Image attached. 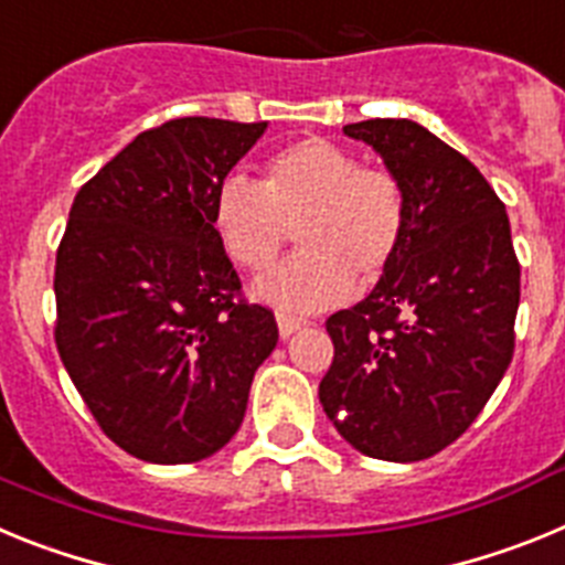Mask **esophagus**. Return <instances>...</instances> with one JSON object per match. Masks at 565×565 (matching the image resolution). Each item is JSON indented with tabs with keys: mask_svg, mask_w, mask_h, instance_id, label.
Returning <instances> with one entry per match:
<instances>
[{
	"mask_svg": "<svg viewBox=\"0 0 565 565\" xmlns=\"http://www.w3.org/2000/svg\"><path fill=\"white\" fill-rule=\"evenodd\" d=\"M302 326H306V319L297 317V313L277 311V328H279V337L282 339H288L291 333H297Z\"/></svg>",
	"mask_w": 565,
	"mask_h": 565,
	"instance_id": "1",
	"label": "esophagus"
}]
</instances>
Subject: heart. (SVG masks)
<instances>
[{"label": "heart", "mask_w": 565, "mask_h": 565, "mask_svg": "<svg viewBox=\"0 0 565 565\" xmlns=\"http://www.w3.org/2000/svg\"><path fill=\"white\" fill-rule=\"evenodd\" d=\"M214 232L246 271H266L297 237L302 252L254 282L266 302L317 311L353 288L376 286L407 232V194L391 169L364 167L359 154L328 138H302L277 149L263 183L228 174L214 192Z\"/></svg>", "instance_id": "heart-1"}]
</instances>
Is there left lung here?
Returning a JSON list of instances; mask_svg holds the SVG:
<instances>
[{"label": "left lung", "instance_id": "obj_1", "mask_svg": "<svg viewBox=\"0 0 565 565\" xmlns=\"http://www.w3.org/2000/svg\"><path fill=\"white\" fill-rule=\"evenodd\" d=\"M344 135L402 181L407 232L376 288L328 317L333 362L319 402L364 456L422 461L476 422L507 373L521 266L495 189L430 129L371 118Z\"/></svg>", "mask_w": 565, "mask_h": 565}]
</instances>
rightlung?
I'll return each mask as SVG.
<instances>
[{
  "label": "right lung",
  "instance_id": "1",
  "mask_svg": "<svg viewBox=\"0 0 565 565\" xmlns=\"http://www.w3.org/2000/svg\"><path fill=\"white\" fill-rule=\"evenodd\" d=\"M268 124L174 118L78 189L56 252V348L93 418L129 456L209 458L243 424L277 322L243 299L214 192Z\"/></svg>",
  "mask_w": 565,
  "mask_h": 565
}]
</instances>
